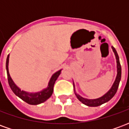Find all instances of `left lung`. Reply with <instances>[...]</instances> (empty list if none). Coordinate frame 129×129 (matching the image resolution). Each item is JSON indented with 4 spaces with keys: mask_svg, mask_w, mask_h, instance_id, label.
<instances>
[{
    "mask_svg": "<svg viewBox=\"0 0 129 129\" xmlns=\"http://www.w3.org/2000/svg\"><path fill=\"white\" fill-rule=\"evenodd\" d=\"M111 48L113 49V52L115 53V58H116L117 60V73L116 78H115V80L114 81L113 86L111 88V89L109 90L108 92L106 93L105 95H104L102 97H100V98L94 99V100H88V99H86V98H84V97H82L81 96L78 95L77 93H76L75 89V84H74V90H75V93L76 97H77V99L81 103H83L85 105L88 106H93V107L102 105L103 104L107 102L109 100H111L113 97L114 95H115V93H116L117 88H118V86H119V81H120V79H121L122 68H121V65H120V63H119V56H118V54H117L116 50L113 46Z\"/></svg>",
    "mask_w": 129,
    "mask_h": 129,
    "instance_id": "8db88e82",
    "label": "left lung"
}]
</instances>
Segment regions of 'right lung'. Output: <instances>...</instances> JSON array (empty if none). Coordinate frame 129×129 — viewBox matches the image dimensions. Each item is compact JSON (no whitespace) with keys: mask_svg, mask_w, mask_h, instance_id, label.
Segmentation results:
<instances>
[{"mask_svg":"<svg viewBox=\"0 0 129 129\" xmlns=\"http://www.w3.org/2000/svg\"><path fill=\"white\" fill-rule=\"evenodd\" d=\"M9 58H10V54H8L6 60V70H7V79H8V83L10 85L11 89L13 91V92L15 94L16 96L20 97L21 100H23L29 104L31 105H37L41 103L44 102L46 100L49 99L52 95L53 92L54 85L55 81L58 78L59 75L61 74V70L57 71L56 73L54 74L52 76L50 80L48 83V87L43 89L41 91L37 92H28L24 90H21L13 81L12 79L10 77V73H9V68H8V65H9Z\"/></svg>","mask_w":129,"mask_h":129,"instance_id":"add662e5","label":"right lung"}]
</instances>
